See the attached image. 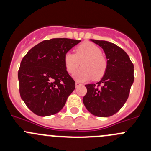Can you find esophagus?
<instances>
[{"label":"esophagus","instance_id":"1","mask_svg":"<svg viewBox=\"0 0 151 151\" xmlns=\"http://www.w3.org/2000/svg\"><path fill=\"white\" fill-rule=\"evenodd\" d=\"M80 85H81V84H80V83H79L78 82H76V83H75V87H76V88H78V87L80 86Z\"/></svg>","mask_w":151,"mask_h":151}]
</instances>
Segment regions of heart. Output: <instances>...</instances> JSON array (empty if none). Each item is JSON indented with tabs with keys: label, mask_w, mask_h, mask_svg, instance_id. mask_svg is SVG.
<instances>
[{
	"label": "heart",
	"mask_w": 151,
	"mask_h": 151,
	"mask_svg": "<svg viewBox=\"0 0 151 151\" xmlns=\"http://www.w3.org/2000/svg\"><path fill=\"white\" fill-rule=\"evenodd\" d=\"M80 62L82 68L73 74L74 78L78 82L101 78L107 66V62L101 54V49L93 43L88 42L79 45L75 50V54L68 52L64 55L65 66L70 74L78 68Z\"/></svg>",
	"instance_id": "heart-1"
}]
</instances>
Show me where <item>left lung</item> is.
Listing matches in <instances>:
<instances>
[{
  "label": "left lung",
  "mask_w": 151,
  "mask_h": 151,
  "mask_svg": "<svg viewBox=\"0 0 151 151\" xmlns=\"http://www.w3.org/2000/svg\"><path fill=\"white\" fill-rule=\"evenodd\" d=\"M101 47L106 58L104 76L95 84L85 85L83 103L95 116L109 117L118 112L126 103L134 83V65L126 52L106 41L90 39Z\"/></svg>",
  "instance_id": "obj_1"
}]
</instances>
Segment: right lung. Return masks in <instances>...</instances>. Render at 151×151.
<instances>
[{"mask_svg": "<svg viewBox=\"0 0 151 151\" xmlns=\"http://www.w3.org/2000/svg\"><path fill=\"white\" fill-rule=\"evenodd\" d=\"M80 42L65 38L45 40L24 56L18 71L19 93L33 113L45 117L63 109L75 89L64 55Z\"/></svg>", "mask_w": 151, "mask_h": 151, "instance_id": "obj_1", "label": "right lung"}]
</instances>
